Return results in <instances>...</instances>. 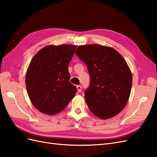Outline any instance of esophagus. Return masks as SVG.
Instances as JSON below:
<instances>
[{
	"mask_svg": "<svg viewBox=\"0 0 157 157\" xmlns=\"http://www.w3.org/2000/svg\"><path fill=\"white\" fill-rule=\"evenodd\" d=\"M77 89H78V91L79 93L82 91V86H77Z\"/></svg>",
	"mask_w": 157,
	"mask_h": 157,
	"instance_id": "1",
	"label": "esophagus"
}]
</instances>
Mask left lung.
Wrapping results in <instances>:
<instances>
[{
	"label": "left lung",
	"instance_id": "8db88e82",
	"mask_svg": "<svg viewBox=\"0 0 157 157\" xmlns=\"http://www.w3.org/2000/svg\"><path fill=\"white\" fill-rule=\"evenodd\" d=\"M75 54L86 63L90 84L86 101L98 117L117 115L127 105L132 86V74L125 60L113 48L99 44L79 46Z\"/></svg>",
	"mask_w": 157,
	"mask_h": 157
}]
</instances>
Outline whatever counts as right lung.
<instances>
[{"mask_svg":"<svg viewBox=\"0 0 157 157\" xmlns=\"http://www.w3.org/2000/svg\"><path fill=\"white\" fill-rule=\"evenodd\" d=\"M77 46L49 45L32 59L26 75V87L32 103L42 113L54 115L64 109L77 88L70 83L68 66Z\"/></svg>","mask_w":157,"mask_h":157,"instance_id":"1","label":"right lung"}]
</instances>
